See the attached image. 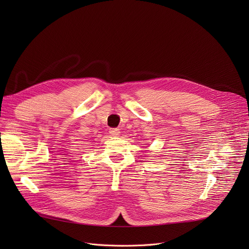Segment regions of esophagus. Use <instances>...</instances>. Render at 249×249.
I'll use <instances>...</instances> for the list:
<instances>
[{
	"instance_id": "1",
	"label": "esophagus",
	"mask_w": 249,
	"mask_h": 249,
	"mask_svg": "<svg viewBox=\"0 0 249 249\" xmlns=\"http://www.w3.org/2000/svg\"><path fill=\"white\" fill-rule=\"evenodd\" d=\"M110 134H111L112 136H118V135L120 134L119 129H117V128H114V129H110Z\"/></svg>"
}]
</instances>
